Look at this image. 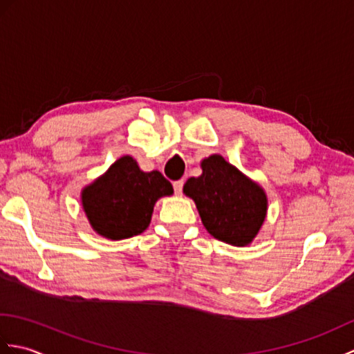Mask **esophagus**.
<instances>
[{"label": "esophagus", "instance_id": "1", "mask_svg": "<svg viewBox=\"0 0 354 354\" xmlns=\"http://www.w3.org/2000/svg\"><path fill=\"white\" fill-rule=\"evenodd\" d=\"M183 187H184V181L183 179H179V181L173 183V189H175L176 194H181L183 193Z\"/></svg>", "mask_w": 354, "mask_h": 354}]
</instances>
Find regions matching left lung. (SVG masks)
<instances>
[{
	"label": "left lung",
	"mask_w": 354,
	"mask_h": 354,
	"mask_svg": "<svg viewBox=\"0 0 354 354\" xmlns=\"http://www.w3.org/2000/svg\"><path fill=\"white\" fill-rule=\"evenodd\" d=\"M201 165L202 175L190 178L184 193L196 202L204 227L230 245L251 243L266 216L265 192L221 155L208 156Z\"/></svg>",
	"instance_id": "8db88e82"
}]
</instances>
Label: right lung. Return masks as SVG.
Wrapping results in <instances>:
<instances>
[{"label":"right lung","instance_id":"obj_1","mask_svg":"<svg viewBox=\"0 0 354 354\" xmlns=\"http://www.w3.org/2000/svg\"><path fill=\"white\" fill-rule=\"evenodd\" d=\"M173 193L160 171H142L137 161L123 156L82 193V204L91 227L112 240L129 239L145 231L155 202Z\"/></svg>","mask_w":354,"mask_h":354}]
</instances>
